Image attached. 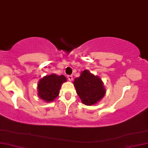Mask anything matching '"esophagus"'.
Returning a JSON list of instances; mask_svg holds the SVG:
<instances>
[{
	"label": "esophagus",
	"mask_w": 148,
	"mask_h": 148,
	"mask_svg": "<svg viewBox=\"0 0 148 148\" xmlns=\"http://www.w3.org/2000/svg\"><path fill=\"white\" fill-rule=\"evenodd\" d=\"M67 78H68V79H69L70 81H71L73 80V76L72 75H68L67 76Z\"/></svg>",
	"instance_id": "esophagus-1"
}]
</instances>
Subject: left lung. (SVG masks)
<instances>
[{"mask_svg":"<svg viewBox=\"0 0 148 148\" xmlns=\"http://www.w3.org/2000/svg\"><path fill=\"white\" fill-rule=\"evenodd\" d=\"M73 84L81 101L86 106L96 104L106 95V90L101 79L87 69L75 79Z\"/></svg>","mask_w":148,"mask_h":148,"instance_id":"1","label":"left lung"}]
</instances>
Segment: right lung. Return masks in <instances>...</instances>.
<instances>
[{"mask_svg": "<svg viewBox=\"0 0 148 148\" xmlns=\"http://www.w3.org/2000/svg\"><path fill=\"white\" fill-rule=\"evenodd\" d=\"M67 81L63 75L51 74L40 79L38 83V96L47 102H51L57 98L63 83Z\"/></svg>", "mask_w": 148, "mask_h": 148, "instance_id": "add662e5", "label": "right lung"}]
</instances>
